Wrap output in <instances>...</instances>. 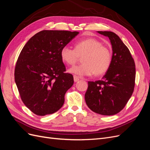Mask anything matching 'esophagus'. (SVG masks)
Segmentation results:
<instances>
[{"label":"esophagus","instance_id":"esophagus-1","mask_svg":"<svg viewBox=\"0 0 150 150\" xmlns=\"http://www.w3.org/2000/svg\"><path fill=\"white\" fill-rule=\"evenodd\" d=\"M79 80V77H78L77 76H76V75H74V82H78V81Z\"/></svg>","mask_w":150,"mask_h":150}]
</instances>
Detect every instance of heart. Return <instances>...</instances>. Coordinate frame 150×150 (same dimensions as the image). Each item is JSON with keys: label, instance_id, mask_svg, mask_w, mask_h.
I'll return each mask as SVG.
<instances>
[{"label": "heart", "instance_id": "heart-1", "mask_svg": "<svg viewBox=\"0 0 150 150\" xmlns=\"http://www.w3.org/2000/svg\"><path fill=\"white\" fill-rule=\"evenodd\" d=\"M60 55L62 61L71 66L75 64L79 57H83L82 64L68 70L69 73L78 76L104 74L110 67L112 59L111 50L94 38L79 40L75 44V49L65 46L61 49Z\"/></svg>", "mask_w": 150, "mask_h": 150}]
</instances>
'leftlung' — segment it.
I'll list each match as a JSON object with an SVG mask.
<instances>
[{"label": "left lung", "instance_id": "left-lung-1", "mask_svg": "<svg viewBox=\"0 0 150 150\" xmlns=\"http://www.w3.org/2000/svg\"><path fill=\"white\" fill-rule=\"evenodd\" d=\"M108 37L112 46L111 65L101 80L89 81L85 101L98 114L114 115L125 108L132 95L136 69L129 50L119 36L111 31H98Z\"/></svg>", "mask_w": 150, "mask_h": 150}]
</instances>
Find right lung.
Listing matches in <instances>:
<instances>
[{"label":"right lung","instance_id":"right-lung-1","mask_svg":"<svg viewBox=\"0 0 150 150\" xmlns=\"http://www.w3.org/2000/svg\"><path fill=\"white\" fill-rule=\"evenodd\" d=\"M79 32H39L27 42L15 67V82L22 102L38 116L57 111L64 95L74 84L72 74L66 73L60 52Z\"/></svg>","mask_w":150,"mask_h":150}]
</instances>
